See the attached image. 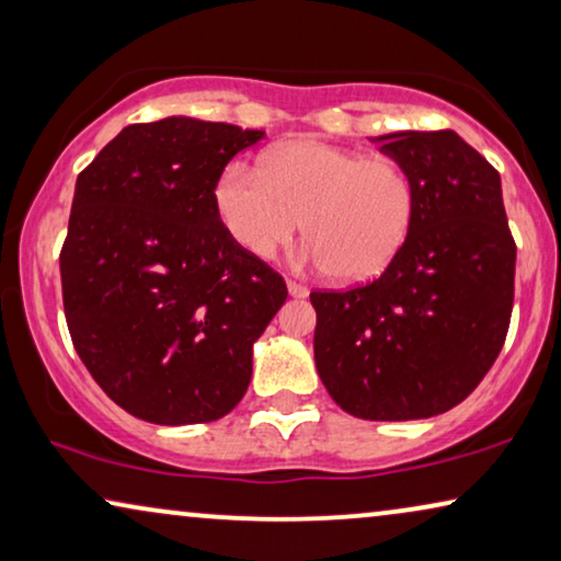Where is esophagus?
Segmentation results:
<instances>
[{
	"mask_svg": "<svg viewBox=\"0 0 561 561\" xmlns=\"http://www.w3.org/2000/svg\"><path fill=\"white\" fill-rule=\"evenodd\" d=\"M288 294L294 298H304V296H309V288L298 280H288Z\"/></svg>",
	"mask_w": 561,
	"mask_h": 561,
	"instance_id": "obj_1",
	"label": "esophagus"
}]
</instances>
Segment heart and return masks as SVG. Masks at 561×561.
Masks as SVG:
<instances>
[{
	"label": "heart",
	"mask_w": 561,
	"mask_h": 561,
	"mask_svg": "<svg viewBox=\"0 0 561 561\" xmlns=\"http://www.w3.org/2000/svg\"><path fill=\"white\" fill-rule=\"evenodd\" d=\"M227 234L257 260L298 229L306 257L340 280H370L393 263L416 219V186L401 160L321 140L278 145L252 168L229 163L214 186Z\"/></svg>",
	"instance_id": "obj_1"
}]
</instances>
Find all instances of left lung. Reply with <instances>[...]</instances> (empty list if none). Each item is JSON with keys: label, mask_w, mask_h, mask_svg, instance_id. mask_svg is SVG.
Instances as JSON below:
<instances>
[{"label": "left lung", "mask_w": 561, "mask_h": 561, "mask_svg": "<svg viewBox=\"0 0 561 561\" xmlns=\"http://www.w3.org/2000/svg\"><path fill=\"white\" fill-rule=\"evenodd\" d=\"M409 168L416 219L382 275L311 290L313 357L342 411L428 419L462 403L501 355L513 311L516 242L501 173L451 129L382 135Z\"/></svg>", "instance_id": "obj_1"}]
</instances>
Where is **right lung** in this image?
<instances>
[{"instance_id":"add662e5","label":"right lung","mask_w":561,"mask_h":561,"mask_svg":"<svg viewBox=\"0 0 561 561\" xmlns=\"http://www.w3.org/2000/svg\"><path fill=\"white\" fill-rule=\"evenodd\" d=\"M260 129L129 125L79 173L60 248L66 324L99 388L150 424H206L242 401L280 273L227 234L214 186Z\"/></svg>"}]
</instances>
